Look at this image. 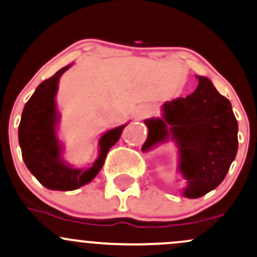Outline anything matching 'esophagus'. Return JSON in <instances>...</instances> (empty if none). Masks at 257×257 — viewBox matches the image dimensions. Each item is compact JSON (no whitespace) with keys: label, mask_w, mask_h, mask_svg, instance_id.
<instances>
[{"label":"esophagus","mask_w":257,"mask_h":257,"mask_svg":"<svg viewBox=\"0 0 257 257\" xmlns=\"http://www.w3.org/2000/svg\"><path fill=\"white\" fill-rule=\"evenodd\" d=\"M147 113H148L147 110H144V112H142V113H140V117H144V115L147 114Z\"/></svg>","instance_id":"34e87169"}]
</instances>
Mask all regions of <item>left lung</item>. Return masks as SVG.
Here are the masks:
<instances>
[{
    "label": "left lung",
    "instance_id": "left-lung-1",
    "mask_svg": "<svg viewBox=\"0 0 257 257\" xmlns=\"http://www.w3.org/2000/svg\"><path fill=\"white\" fill-rule=\"evenodd\" d=\"M198 86L187 97L165 102L163 118L145 120L148 151L172 140L178 150V171L186 180L187 198H198L220 185L237 153V121L228 98L212 81L197 76Z\"/></svg>",
    "mask_w": 257,
    "mask_h": 257
}]
</instances>
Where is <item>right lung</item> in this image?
<instances>
[{
    "label": "right lung",
    "mask_w": 257,
    "mask_h": 257,
    "mask_svg": "<svg viewBox=\"0 0 257 257\" xmlns=\"http://www.w3.org/2000/svg\"><path fill=\"white\" fill-rule=\"evenodd\" d=\"M71 65L43 81L22 112L18 140L22 158L33 176L44 187L54 191H72L91 182L103 166L107 153L119 140L126 124L106 132L99 138V155L90 167L75 169L63 160V145L56 136L59 113L56 92L61 75Z\"/></svg>",
    "instance_id": "add662e5"
}]
</instances>
